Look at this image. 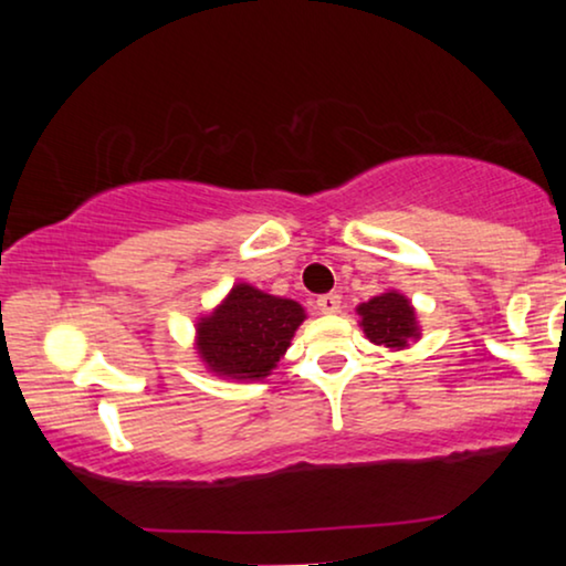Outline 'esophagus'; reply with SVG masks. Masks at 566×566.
Here are the masks:
<instances>
[{"instance_id": "1", "label": "esophagus", "mask_w": 566, "mask_h": 566, "mask_svg": "<svg viewBox=\"0 0 566 566\" xmlns=\"http://www.w3.org/2000/svg\"><path fill=\"white\" fill-rule=\"evenodd\" d=\"M316 306H319V312L324 314H335L339 308V296L337 293H324V296L316 298Z\"/></svg>"}]
</instances>
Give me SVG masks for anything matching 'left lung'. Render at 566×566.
<instances>
[{
  "instance_id": "1",
  "label": "left lung",
  "mask_w": 566,
  "mask_h": 566,
  "mask_svg": "<svg viewBox=\"0 0 566 566\" xmlns=\"http://www.w3.org/2000/svg\"><path fill=\"white\" fill-rule=\"evenodd\" d=\"M358 314L363 316V332L370 343L386 345L399 350L409 339L417 337L415 312L405 296L397 291L381 293V296L370 298L368 304L358 306Z\"/></svg>"
}]
</instances>
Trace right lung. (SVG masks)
Instances as JSON below:
<instances>
[{
  "mask_svg": "<svg viewBox=\"0 0 566 566\" xmlns=\"http://www.w3.org/2000/svg\"><path fill=\"white\" fill-rule=\"evenodd\" d=\"M304 308L239 283L211 316L198 324V353L221 376L258 381L289 350Z\"/></svg>",
  "mask_w": 566,
  "mask_h": 566,
  "instance_id": "1",
  "label": "right lung"
}]
</instances>
